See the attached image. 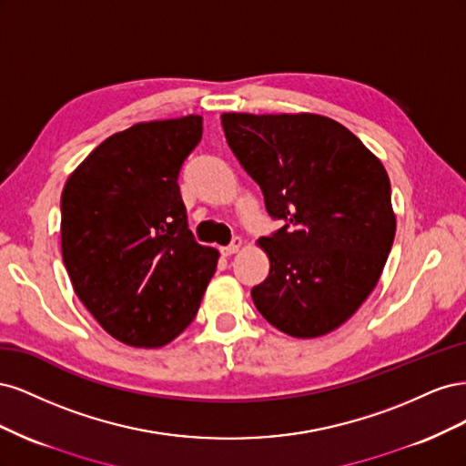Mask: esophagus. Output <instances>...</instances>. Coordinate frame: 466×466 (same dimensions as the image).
<instances>
[{"instance_id":"1","label":"esophagus","mask_w":466,"mask_h":466,"mask_svg":"<svg viewBox=\"0 0 466 466\" xmlns=\"http://www.w3.org/2000/svg\"><path fill=\"white\" fill-rule=\"evenodd\" d=\"M241 245H243L241 238L235 237L233 241H231L228 247H223V248H221V255H223V257H231V255H235V252H237L238 248H241Z\"/></svg>"}]
</instances>
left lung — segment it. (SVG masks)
<instances>
[{
    "label": "left lung",
    "mask_w": 466,
    "mask_h": 466,
    "mask_svg": "<svg viewBox=\"0 0 466 466\" xmlns=\"http://www.w3.org/2000/svg\"><path fill=\"white\" fill-rule=\"evenodd\" d=\"M228 144L281 228L260 238L270 274L250 291L295 338L340 327L377 286L397 219L385 167L342 124L319 115L221 116Z\"/></svg>",
    "instance_id": "8db88e82"
}]
</instances>
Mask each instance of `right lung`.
Returning <instances> with one entry per match:
<instances>
[{"label": "right lung", "instance_id": "1", "mask_svg": "<svg viewBox=\"0 0 466 466\" xmlns=\"http://www.w3.org/2000/svg\"><path fill=\"white\" fill-rule=\"evenodd\" d=\"M202 118L155 120L106 137L62 192V257L77 298L116 340L171 342L194 320L219 252L188 229L178 175Z\"/></svg>", "mask_w": 466, "mask_h": 466}]
</instances>
